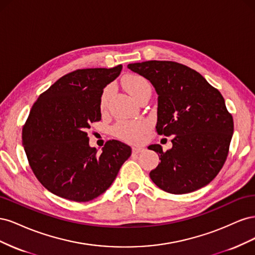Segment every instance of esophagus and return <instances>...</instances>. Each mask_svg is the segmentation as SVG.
Returning a JSON list of instances; mask_svg holds the SVG:
<instances>
[{
	"instance_id": "1",
	"label": "esophagus",
	"mask_w": 255,
	"mask_h": 255,
	"mask_svg": "<svg viewBox=\"0 0 255 255\" xmlns=\"http://www.w3.org/2000/svg\"><path fill=\"white\" fill-rule=\"evenodd\" d=\"M132 149H133V153L134 154H138V153H140V152H142L144 150V148H142V146H137V145H134Z\"/></svg>"
}]
</instances>
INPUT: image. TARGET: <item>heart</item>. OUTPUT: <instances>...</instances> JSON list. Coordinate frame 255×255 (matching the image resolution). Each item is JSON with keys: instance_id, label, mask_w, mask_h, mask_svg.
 <instances>
[{"instance_id": "b5f03b06", "label": "heart", "mask_w": 255, "mask_h": 255, "mask_svg": "<svg viewBox=\"0 0 255 255\" xmlns=\"http://www.w3.org/2000/svg\"><path fill=\"white\" fill-rule=\"evenodd\" d=\"M123 86L128 94L134 99L139 97L144 92H151V85L149 81L144 79L141 75H128L123 80ZM113 92V87L107 86L103 92L101 99H100V109L104 111L109 104L110 97ZM149 128V123L145 120H134V121H125L120 122L115 128V133L123 140L130 142H139L143 138L144 133Z\"/></svg>"}]
</instances>
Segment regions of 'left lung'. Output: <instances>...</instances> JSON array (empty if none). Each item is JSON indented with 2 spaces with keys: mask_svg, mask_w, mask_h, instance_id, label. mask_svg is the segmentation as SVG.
<instances>
[{
  "mask_svg": "<svg viewBox=\"0 0 255 255\" xmlns=\"http://www.w3.org/2000/svg\"><path fill=\"white\" fill-rule=\"evenodd\" d=\"M128 68L155 88L157 134L174 136L166 152L159 144L149 145L160 159L151 180L174 195L206 186L225 164L234 130L225 99L199 72L174 61L149 60Z\"/></svg>",
  "mask_w": 255,
  "mask_h": 255,
  "instance_id": "1",
  "label": "left lung"
}]
</instances>
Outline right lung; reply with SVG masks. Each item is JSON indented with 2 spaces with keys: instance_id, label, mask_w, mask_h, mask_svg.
I'll use <instances>...</instances> for the list:
<instances>
[{
  "instance_id": "add662e5",
  "label": "right lung",
  "mask_w": 255,
  "mask_h": 255,
  "mask_svg": "<svg viewBox=\"0 0 255 255\" xmlns=\"http://www.w3.org/2000/svg\"><path fill=\"white\" fill-rule=\"evenodd\" d=\"M122 66L79 69L61 76L39 96L22 128V144L30 168L52 194L87 202L113 184L130 146L109 140L98 153L89 145L90 123L101 120L103 89Z\"/></svg>"
}]
</instances>
